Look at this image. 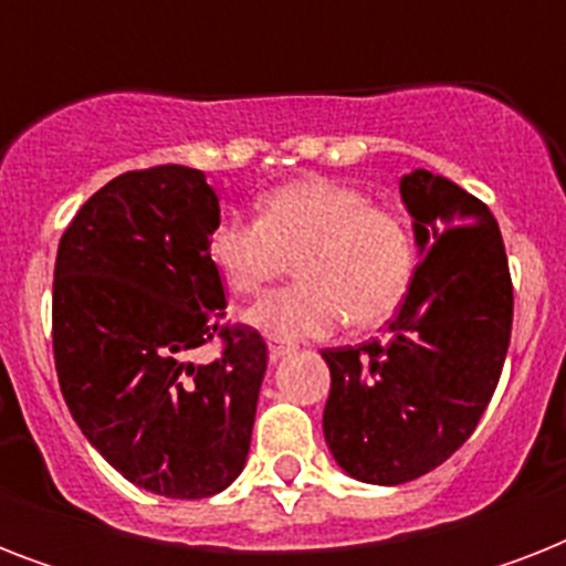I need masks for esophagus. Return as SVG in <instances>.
<instances>
[{
  "mask_svg": "<svg viewBox=\"0 0 566 566\" xmlns=\"http://www.w3.org/2000/svg\"><path fill=\"white\" fill-rule=\"evenodd\" d=\"M266 349H270V358H273V361H279V358H284V355L293 353V344H284V340H275V337H270Z\"/></svg>",
  "mask_w": 566,
  "mask_h": 566,
  "instance_id": "obj_1",
  "label": "esophagus"
}]
</instances>
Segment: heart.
Masks as SVG:
<instances>
[{
  "label": "heart",
  "mask_w": 566,
  "mask_h": 566,
  "mask_svg": "<svg viewBox=\"0 0 566 566\" xmlns=\"http://www.w3.org/2000/svg\"><path fill=\"white\" fill-rule=\"evenodd\" d=\"M208 252L234 293H258L296 258L302 282L243 311L249 326L284 344L332 335L346 317L358 328L381 326L417 275L411 222L373 205L367 190L323 176L275 188L261 202V220H222Z\"/></svg>",
  "instance_id": "obj_1"
}]
</instances>
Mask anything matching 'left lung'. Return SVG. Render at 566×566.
Instances as JSON below:
<instances>
[{"label":"left lung","mask_w":566,"mask_h":566,"mask_svg":"<svg viewBox=\"0 0 566 566\" xmlns=\"http://www.w3.org/2000/svg\"><path fill=\"white\" fill-rule=\"evenodd\" d=\"M420 266L385 337L323 349V431L346 473L402 484L440 467L482 420L514 317L509 258L491 208L429 170L402 176Z\"/></svg>","instance_id":"obj_1"}]
</instances>
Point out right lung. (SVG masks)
<instances>
[{"label":"right lung","mask_w":566,"mask_h":566,"mask_svg":"<svg viewBox=\"0 0 566 566\" xmlns=\"http://www.w3.org/2000/svg\"><path fill=\"white\" fill-rule=\"evenodd\" d=\"M217 226L205 172L161 164L111 179L57 243L52 349L66 408L117 473L167 500L238 479L266 373L264 337L222 319ZM211 339L223 353L196 365Z\"/></svg>","instance_id":"obj_1"}]
</instances>
